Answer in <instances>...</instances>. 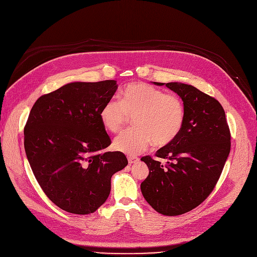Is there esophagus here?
Segmentation results:
<instances>
[{
	"mask_svg": "<svg viewBox=\"0 0 257 257\" xmlns=\"http://www.w3.org/2000/svg\"><path fill=\"white\" fill-rule=\"evenodd\" d=\"M127 160H128V163H130V164H134V163H137V162L139 161V158L134 157V156H131V157H127Z\"/></svg>",
	"mask_w": 257,
	"mask_h": 257,
	"instance_id": "34e87169",
	"label": "esophagus"
}]
</instances>
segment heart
<instances>
[{"label": "heart", "mask_w": 257, "mask_h": 257, "mask_svg": "<svg viewBox=\"0 0 257 257\" xmlns=\"http://www.w3.org/2000/svg\"><path fill=\"white\" fill-rule=\"evenodd\" d=\"M119 102L108 100L102 105L99 118L112 134L122 131L130 117L135 128L114 141V148L126 155H138L153 142L156 147L170 144L182 131L185 107L181 98L140 82L126 84L119 92Z\"/></svg>", "instance_id": "1"}]
</instances>
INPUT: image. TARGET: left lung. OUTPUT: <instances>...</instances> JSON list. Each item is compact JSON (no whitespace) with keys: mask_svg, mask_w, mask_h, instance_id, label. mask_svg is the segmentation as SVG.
Masks as SVG:
<instances>
[{"mask_svg":"<svg viewBox=\"0 0 257 257\" xmlns=\"http://www.w3.org/2000/svg\"><path fill=\"white\" fill-rule=\"evenodd\" d=\"M166 85L183 101L185 122L180 134L144 161L149 168L141 190L150 206L165 216L185 214L206 199L215 188L231 149V135L220 102L187 84Z\"/></svg>","mask_w":257,"mask_h":257,"instance_id":"obj_1","label":"left lung"}]
</instances>
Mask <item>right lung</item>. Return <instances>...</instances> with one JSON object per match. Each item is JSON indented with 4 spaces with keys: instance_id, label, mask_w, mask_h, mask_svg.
Masks as SVG:
<instances>
[{
    "instance_id": "add662e5",
    "label": "right lung",
    "mask_w": 257,
    "mask_h": 257,
    "mask_svg": "<svg viewBox=\"0 0 257 257\" xmlns=\"http://www.w3.org/2000/svg\"><path fill=\"white\" fill-rule=\"evenodd\" d=\"M117 89L116 81L73 82L40 96L24 127V148L46 196L76 215L94 213L107 199L111 176L127 165L111 144L99 111Z\"/></svg>"
}]
</instances>
